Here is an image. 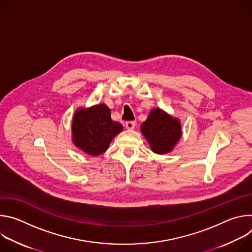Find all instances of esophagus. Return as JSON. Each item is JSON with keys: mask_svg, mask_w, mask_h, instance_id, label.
I'll list each match as a JSON object with an SVG mask.
<instances>
[{"mask_svg": "<svg viewBox=\"0 0 252 252\" xmlns=\"http://www.w3.org/2000/svg\"><path fill=\"white\" fill-rule=\"evenodd\" d=\"M126 129H133L135 127V122H126Z\"/></svg>", "mask_w": 252, "mask_h": 252, "instance_id": "obj_1", "label": "esophagus"}]
</instances>
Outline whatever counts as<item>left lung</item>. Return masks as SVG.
<instances>
[{
	"label": "left lung",
	"mask_w": 252,
	"mask_h": 252,
	"mask_svg": "<svg viewBox=\"0 0 252 252\" xmlns=\"http://www.w3.org/2000/svg\"><path fill=\"white\" fill-rule=\"evenodd\" d=\"M140 131L158 155L171 153L183 133L181 121L158 107L150 112L147 121L140 126Z\"/></svg>",
	"instance_id": "left-lung-1"
}]
</instances>
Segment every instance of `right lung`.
Returning <instances> with one entry per match:
<instances>
[{
  "label": "right lung",
  "mask_w": 252,
  "mask_h": 252,
  "mask_svg": "<svg viewBox=\"0 0 252 252\" xmlns=\"http://www.w3.org/2000/svg\"><path fill=\"white\" fill-rule=\"evenodd\" d=\"M123 126L111 119V110L104 103L80 107L71 122V140L84 153L97 157L109 149Z\"/></svg>",
  "instance_id": "obj_1"
}]
</instances>
